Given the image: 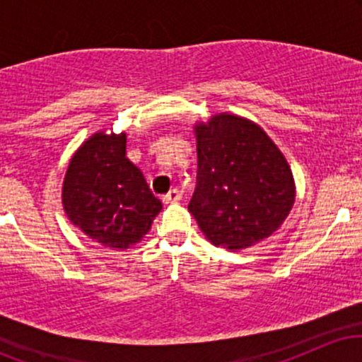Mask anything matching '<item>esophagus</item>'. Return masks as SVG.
<instances>
[{
	"instance_id": "34e87169",
	"label": "esophagus",
	"mask_w": 362,
	"mask_h": 362,
	"mask_svg": "<svg viewBox=\"0 0 362 362\" xmlns=\"http://www.w3.org/2000/svg\"><path fill=\"white\" fill-rule=\"evenodd\" d=\"M182 199V192L178 189H172L168 194L163 195L165 204H173V202H178Z\"/></svg>"
}]
</instances>
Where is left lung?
Segmentation results:
<instances>
[{
    "mask_svg": "<svg viewBox=\"0 0 362 362\" xmlns=\"http://www.w3.org/2000/svg\"><path fill=\"white\" fill-rule=\"evenodd\" d=\"M197 185L189 211L216 247L242 250L288 218L296 190L279 148L252 120L231 114L195 124Z\"/></svg>",
    "mask_w": 362,
    "mask_h": 362,
    "instance_id": "obj_1",
    "label": "left lung"
}]
</instances>
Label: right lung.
Segmentation results:
<instances>
[{
	"label": "right lung",
	"instance_id": "obj_1",
	"mask_svg": "<svg viewBox=\"0 0 362 362\" xmlns=\"http://www.w3.org/2000/svg\"><path fill=\"white\" fill-rule=\"evenodd\" d=\"M62 206L91 240L126 250L161 211L143 172L126 156V132H97L78 148L62 184Z\"/></svg>",
	"mask_w": 362,
	"mask_h": 362
}]
</instances>
